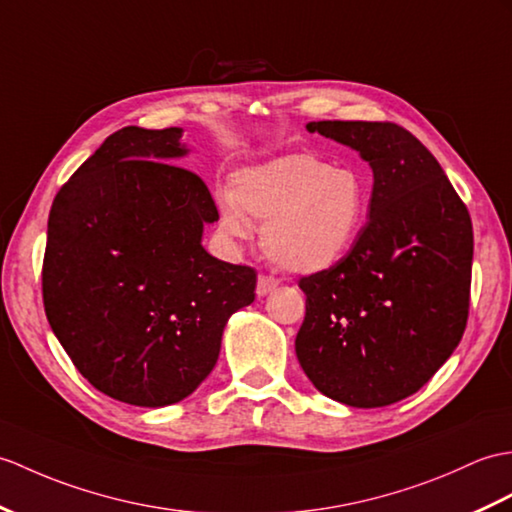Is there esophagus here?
<instances>
[{
  "mask_svg": "<svg viewBox=\"0 0 512 512\" xmlns=\"http://www.w3.org/2000/svg\"><path fill=\"white\" fill-rule=\"evenodd\" d=\"M277 285H279V281H277L275 277H266V275H261V277L257 279V296H266V294H270L272 290H277Z\"/></svg>",
  "mask_w": 512,
  "mask_h": 512,
  "instance_id": "1",
  "label": "esophagus"
}]
</instances>
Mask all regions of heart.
<instances>
[{
    "instance_id": "obj_1",
    "label": "heart",
    "mask_w": 512,
    "mask_h": 512,
    "mask_svg": "<svg viewBox=\"0 0 512 512\" xmlns=\"http://www.w3.org/2000/svg\"><path fill=\"white\" fill-rule=\"evenodd\" d=\"M368 185L349 165H329L292 152L246 165L218 196V231L233 244L248 242L261 224V248L272 264L312 275L351 251L364 227Z\"/></svg>"
}]
</instances>
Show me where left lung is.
Returning a JSON list of instances; mask_svg holds the SVG:
<instances>
[{
	"label": "left lung",
	"mask_w": 512,
	"mask_h": 512,
	"mask_svg": "<svg viewBox=\"0 0 512 512\" xmlns=\"http://www.w3.org/2000/svg\"><path fill=\"white\" fill-rule=\"evenodd\" d=\"M371 165L368 222L334 268L301 279L296 358L316 390L384 408L430 382L465 334L473 229L441 163L390 122H310Z\"/></svg>",
	"instance_id": "1"
}]
</instances>
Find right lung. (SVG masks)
I'll return each mask as SVG.
<instances>
[{
  "label": "right lung",
  "mask_w": 512,
  "mask_h": 512,
  "mask_svg": "<svg viewBox=\"0 0 512 512\" xmlns=\"http://www.w3.org/2000/svg\"><path fill=\"white\" fill-rule=\"evenodd\" d=\"M183 128L117 130L61 187L47 220L43 303L87 382L139 408L189 397L218 362L257 275L209 255L218 220L181 165Z\"/></svg>",
  "instance_id": "1"
}]
</instances>
